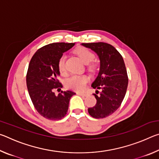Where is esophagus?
<instances>
[{
    "label": "esophagus",
    "instance_id": "34e87169",
    "mask_svg": "<svg viewBox=\"0 0 159 159\" xmlns=\"http://www.w3.org/2000/svg\"><path fill=\"white\" fill-rule=\"evenodd\" d=\"M77 94L80 96H87L88 95V94L85 93H77Z\"/></svg>",
    "mask_w": 159,
    "mask_h": 159
}]
</instances>
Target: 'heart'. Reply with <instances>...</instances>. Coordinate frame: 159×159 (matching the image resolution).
I'll return each mask as SVG.
<instances>
[{
	"label": "heart",
	"mask_w": 159,
	"mask_h": 159,
	"mask_svg": "<svg viewBox=\"0 0 159 159\" xmlns=\"http://www.w3.org/2000/svg\"><path fill=\"white\" fill-rule=\"evenodd\" d=\"M75 53L85 64H88V66L90 70H95L98 64L92 61L95 55L93 52L84 47H79L75 50ZM58 69L61 74H66V56L61 55L58 60ZM89 80L87 75H72L66 80L65 85L69 89L76 91H82L85 89V85Z\"/></svg>",
	"instance_id": "obj_1"
}]
</instances>
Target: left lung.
<instances>
[{
  "label": "left lung",
  "instance_id": "left-lung-1",
  "mask_svg": "<svg viewBox=\"0 0 159 159\" xmlns=\"http://www.w3.org/2000/svg\"><path fill=\"white\" fill-rule=\"evenodd\" d=\"M82 45L95 52L100 60L98 76L91 85L94 89H98L94 94L97 103L95 107L88 108V113L95 118L107 117L119 108L127 90L128 78L124 61L118 50L106 43Z\"/></svg>",
  "mask_w": 159,
  "mask_h": 159
}]
</instances>
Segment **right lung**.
Returning a JSON list of instances; mask_svg holds the SVG:
<instances>
[{"label":"right lung","mask_w":159,"mask_h":159,"mask_svg":"<svg viewBox=\"0 0 159 159\" xmlns=\"http://www.w3.org/2000/svg\"><path fill=\"white\" fill-rule=\"evenodd\" d=\"M75 43H53L38 50L32 57L26 74V85L35 109L42 116L49 120H60L65 116L71 90L61 91L56 95L54 90L62 88L58 80V60L64 52ZM61 90V89H60Z\"/></svg>","instance_id":"right-lung-1"}]
</instances>
